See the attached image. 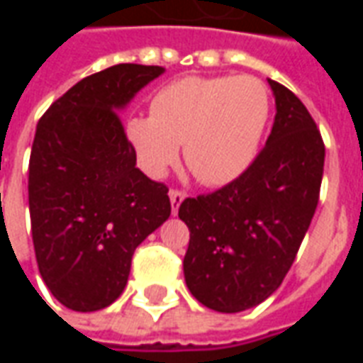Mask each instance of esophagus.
Here are the masks:
<instances>
[{
	"mask_svg": "<svg viewBox=\"0 0 363 363\" xmlns=\"http://www.w3.org/2000/svg\"><path fill=\"white\" fill-rule=\"evenodd\" d=\"M184 192L182 190H171L169 192V198H171V208H173V216H177L179 213V206H181V202L184 200Z\"/></svg>",
	"mask_w": 363,
	"mask_h": 363,
	"instance_id": "obj_1",
	"label": "esophagus"
}]
</instances>
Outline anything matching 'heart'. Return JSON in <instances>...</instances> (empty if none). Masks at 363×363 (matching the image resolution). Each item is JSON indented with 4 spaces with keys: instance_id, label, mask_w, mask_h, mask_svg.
<instances>
[{
    "instance_id": "b5f03b06",
    "label": "heart",
    "mask_w": 363,
    "mask_h": 363,
    "mask_svg": "<svg viewBox=\"0 0 363 363\" xmlns=\"http://www.w3.org/2000/svg\"><path fill=\"white\" fill-rule=\"evenodd\" d=\"M270 114V95L252 75L182 77L151 101V116L128 122V138L143 171L163 177L179 159L200 181L221 186L249 169Z\"/></svg>"
}]
</instances>
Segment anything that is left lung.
Here are the masks:
<instances>
[{
  "instance_id": "8db88e82",
  "label": "left lung",
  "mask_w": 363,
  "mask_h": 363,
  "mask_svg": "<svg viewBox=\"0 0 363 363\" xmlns=\"http://www.w3.org/2000/svg\"><path fill=\"white\" fill-rule=\"evenodd\" d=\"M272 132L249 169L179 208L190 229L184 280L213 311L239 313L280 288L319 202L325 143L305 104L268 79Z\"/></svg>"
}]
</instances>
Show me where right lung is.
<instances>
[{"mask_svg": "<svg viewBox=\"0 0 363 363\" xmlns=\"http://www.w3.org/2000/svg\"><path fill=\"white\" fill-rule=\"evenodd\" d=\"M165 72L118 64L75 83L38 122L28 163L36 262L52 296L99 311L126 288L138 245L171 216L163 182L135 167L118 112Z\"/></svg>", "mask_w": 363, "mask_h": 363, "instance_id": "1", "label": "right lung"}]
</instances>
